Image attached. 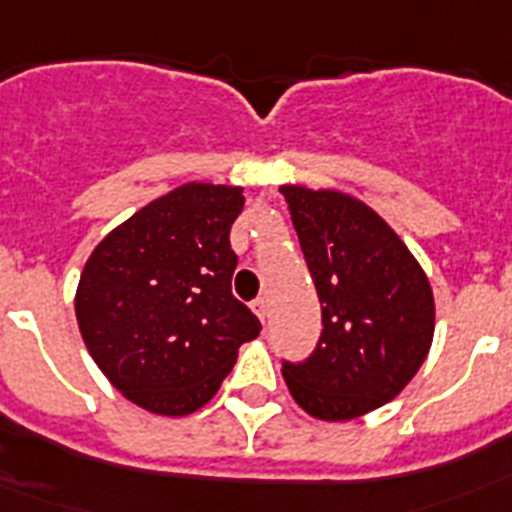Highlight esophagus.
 Masks as SVG:
<instances>
[{
	"instance_id": "obj_1",
	"label": "esophagus",
	"mask_w": 512,
	"mask_h": 512,
	"mask_svg": "<svg viewBox=\"0 0 512 512\" xmlns=\"http://www.w3.org/2000/svg\"><path fill=\"white\" fill-rule=\"evenodd\" d=\"M251 307H253V312L259 315L261 323L266 325V320H269V305H266V297H256V300L251 302Z\"/></svg>"
}]
</instances>
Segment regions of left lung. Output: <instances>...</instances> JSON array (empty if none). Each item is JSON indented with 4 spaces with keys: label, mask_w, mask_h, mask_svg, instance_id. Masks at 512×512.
<instances>
[{
    "label": "left lung",
    "mask_w": 512,
    "mask_h": 512,
    "mask_svg": "<svg viewBox=\"0 0 512 512\" xmlns=\"http://www.w3.org/2000/svg\"><path fill=\"white\" fill-rule=\"evenodd\" d=\"M315 282L323 330L302 361H282L289 392L320 420L382 408L428 356L433 292L395 230L341 192L282 187Z\"/></svg>",
    "instance_id": "1"
}]
</instances>
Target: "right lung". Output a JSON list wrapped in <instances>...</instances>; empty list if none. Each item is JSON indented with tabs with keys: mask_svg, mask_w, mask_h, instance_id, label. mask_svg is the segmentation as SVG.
I'll list each match as a JSON object with an SVG mask.
<instances>
[{
	"mask_svg": "<svg viewBox=\"0 0 512 512\" xmlns=\"http://www.w3.org/2000/svg\"><path fill=\"white\" fill-rule=\"evenodd\" d=\"M241 187L184 184L135 212L89 256L76 320L104 377L156 415L212 400L259 318L235 300L230 228Z\"/></svg>",
	"mask_w": 512,
	"mask_h": 512,
	"instance_id": "1",
	"label": "right lung"
}]
</instances>
